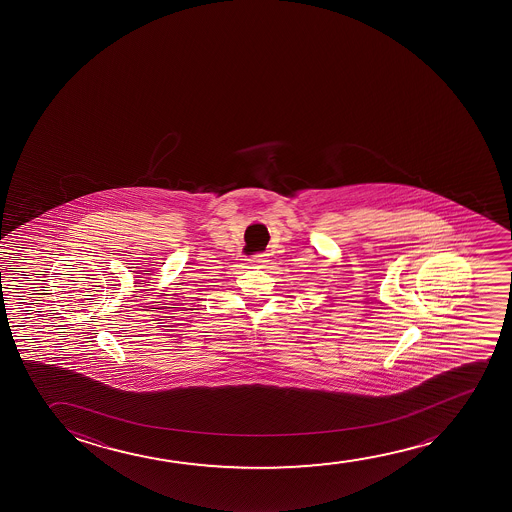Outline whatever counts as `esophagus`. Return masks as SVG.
<instances>
[{
    "label": "esophagus",
    "mask_w": 512,
    "mask_h": 512,
    "mask_svg": "<svg viewBox=\"0 0 512 512\" xmlns=\"http://www.w3.org/2000/svg\"><path fill=\"white\" fill-rule=\"evenodd\" d=\"M253 265H256V268H265L266 263L270 261V259L266 258V254H256L253 258L249 259Z\"/></svg>",
    "instance_id": "esophagus-1"
}]
</instances>
